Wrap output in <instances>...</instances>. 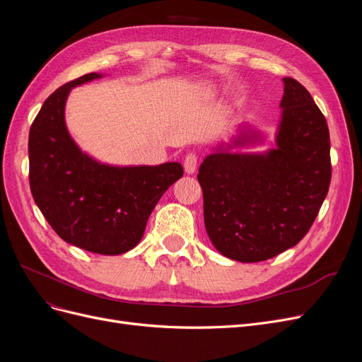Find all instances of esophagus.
<instances>
[{"mask_svg":"<svg viewBox=\"0 0 362 362\" xmlns=\"http://www.w3.org/2000/svg\"><path fill=\"white\" fill-rule=\"evenodd\" d=\"M196 166H198V157H196V154H193V152H190V154L185 156L184 158V170L185 173H194L196 172Z\"/></svg>","mask_w":362,"mask_h":362,"instance_id":"esophagus-1","label":"esophagus"}]
</instances>
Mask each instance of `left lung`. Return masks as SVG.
Wrapping results in <instances>:
<instances>
[{"label": "left lung", "mask_w": 362, "mask_h": 362, "mask_svg": "<svg viewBox=\"0 0 362 362\" xmlns=\"http://www.w3.org/2000/svg\"><path fill=\"white\" fill-rule=\"evenodd\" d=\"M276 146L240 125L231 144L218 145L199 168L204 221L214 247L226 258L258 262L298 245L310 231L331 182L329 129L310 92L294 78L282 80Z\"/></svg>", "instance_id": "left-lung-1"}]
</instances>
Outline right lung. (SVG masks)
I'll list each match as a JSON object with an SVG mask.
<instances>
[{"label":"right lung","mask_w":362,"mask_h":362,"mask_svg":"<svg viewBox=\"0 0 362 362\" xmlns=\"http://www.w3.org/2000/svg\"><path fill=\"white\" fill-rule=\"evenodd\" d=\"M101 76L86 74L43 103L28 136L30 189L64 242L93 254L120 255L139 245L152 210L184 170L177 161L112 166L80 149L64 122V105L72 87Z\"/></svg>","instance_id":"right-lung-1"}]
</instances>
